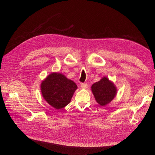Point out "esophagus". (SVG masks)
Instances as JSON below:
<instances>
[{"label":"esophagus","instance_id":"1","mask_svg":"<svg viewBox=\"0 0 155 155\" xmlns=\"http://www.w3.org/2000/svg\"><path fill=\"white\" fill-rule=\"evenodd\" d=\"M81 87L83 89H86L88 87L87 83H81Z\"/></svg>","mask_w":155,"mask_h":155}]
</instances>
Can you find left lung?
I'll list each match as a JSON object with an SVG mask.
<instances>
[{
  "mask_svg": "<svg viewBox=\"0 0 155 155\" xmlns=\"http://www.w3.org/2000/svg\"><path fill=\"white\" fill-rule=\"evenodd\" d=\"M91 88L96 101L101 106L110 103L116 94V88L114 84L109 81L106 77L94 83Z\"/></svg>",
  "mask_w": 155,
  "mask_h": 155,
  "instance_id": "8db88e82",
  "label": "left lung"
}]
</instances>
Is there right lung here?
<instances>
[{
  "instance_id": "1",
  "label": "right lung",
  "mask_w": 155,
  "mask_h": 155,
  "mask_svg": "<svg viewBox=\"0 0 155 155\" xmlns=\"http://www.w3.org/2000/svg\"><path fill=\"white\" fill-rule=\"evenodd\" d=\"M77 88L74 81L59 73L50 74L41 85L44 99L56 109L69 104Z\"/></svg>"
}]
</instances>
